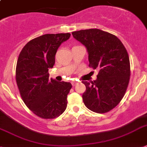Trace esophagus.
Here are the masks:
<instances>
[{
    "label": "esophagus",
    "instance_id": "34e87169",
    "mask_svg": "<svg viewBox=\"0 0 147 147\" xmlns=\"http://www.w3.org/2000/svg\"><path fill=\"white\" fill-rule=\"evenodd\" d=\"M71 83H72L73 86H76V85L78 83V81H72V82H71Z\"/></svg>",
    "mask_w": 147,
    "mask_h": 147
}]
</instances>
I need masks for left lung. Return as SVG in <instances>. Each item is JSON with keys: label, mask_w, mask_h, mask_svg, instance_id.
Returning <instances> with one entry per match:
<instances>
[{"label": "left lung", "mask_w": 147, "mask_h": 147, "mask_svg": "<svg viewBox=\"0 0 147 147\" xmlns=\"http://www.w3.org/2000/svg\"><path fill=\"white\" fill-rule=\"evenodd\" d=\"M86 47L89 67L98 69L97 80L82 81L86 89L82 100L87 108L104 113L116 107L124 97L130 80V61L125 47L115 35L92 28L72 32Z\"/></svg>", "instance_id": "8db88e82"}]
</instances>
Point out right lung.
<instances>
[{
    "label": "right lung",
    "instance_id": "add662e5",
    "mask_svg": "<svg viewBox=\"0 0 147 147\" xmlns=\"http://www.w3.org/2000/svg\"><path fill=\"white\" fill-rule=\"evenodd\" d=\"M71 34H48L30 40L22 49L16 69V80L25 105L43 119H54L64 113L70 82L49 79L60 45Z\"/></svg>",
    "mask_w": 147,
    "mask_h": 147
}]
</instances>
